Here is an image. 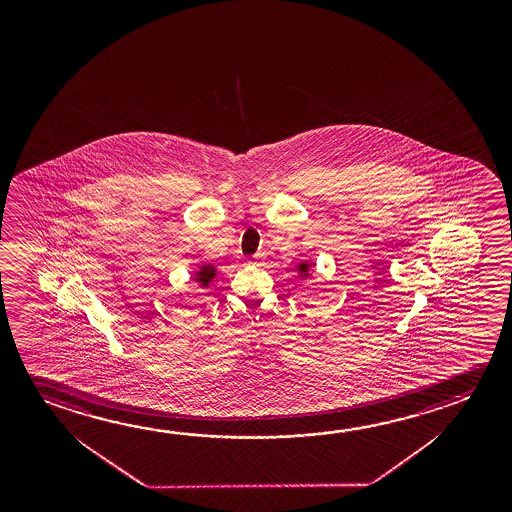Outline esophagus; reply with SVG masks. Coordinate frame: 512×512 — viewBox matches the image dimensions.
Listing matches in <instances>:
<instances>
[{"label":"esophagus","mask_w":512,"mask_h":512,"mask_svg":"<svg viewBox=\"0 0 512 512\" xmlns=\"http://www.w3.org/2000/svg\"><path fill=\"white\" fill-rule=\"evenodd\" d=\"M253 264H260L262 262V255H255L252 259Z\"/></svg>","instance_id":"obj_1"}]
</instances>
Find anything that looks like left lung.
<instances>
[{
    "mask_svg": "<svg viewBox=\"0 0 512 512\" xmlns=\"http://www.w3.org/2000/svg\"><path fill=\"white\" fill-rule=\"evenodd\" d=\"M307 269H309L307 264H300V271H302V275H305V277H307Z\"/></svg>",
    "mask_w": 512,
    "mask_h": 512,
    "instance_id": "8db88e82",
    "label": "left lung"
}]
</instances>
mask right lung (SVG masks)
I'll use <instances>...</instances> for the list:
<instances>
[{
	"instance_id": "add662e5",
	"label": "right lung",
	"mask_w": 512,
	"mask_h": 512,
	"mask_svg": "<svg viewBox=\"0 0 512 512\" xmlns=\"http://www.w3.org/2000/svg\"><path fill=\"white\" fill-rule=\"evenodd\" d=\"M214 275H216V268H212V266H203V268L198 271V278H196V282H200L202 285H207L210 280L214 278Z\"/></svg>"
}]
</instances>
